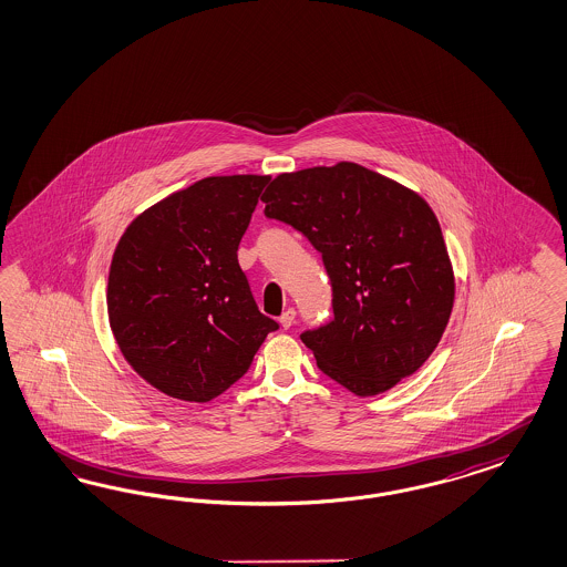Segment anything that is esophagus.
Segmentation results:
<instances>
[{
    "label": "esophagus",
    "mask_w": 567,
    "mask_h": 567,
    "mask_svg": "<svg viewBox=\"0 0 567 567\" xmlns=\"http://www.w3.org/2000/svg\"><path fill=\"white\" fill-rule=\"evenodd\" d=\"M278 322H280V327L282 329H291L295 322V310L293 308H289V310H285V312L280 313V318H278Z\"/></svg>",
    "instance_id": "1"
}]
</instances>
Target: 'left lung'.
Listing matches in <instances>:
<instances>
[{
	"mask_svg": "<svg viewBox=\"0 0 567 567\" xmlns=\"http://www.w3.org/2000/svg\"><path fill=\"white\" fill-rule=\"evenodd\" d=\"M264 214L322 254L332 320L301 334L318 369L367 398L419 371L449 327L454 268L430 203L364 165L278 174Z\"/></svg>",
	"mask_w": 567,
	"mask_h": 567,
	"instance_id": "1",
	"label": "left lung"
}]
</instances>
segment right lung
Returning <instances> with one entry per match:
<instances>
[{"instance_id":"1","label":"right lung","mask_w":567,"mask_h":567,"mask_svg":"<svg viewBox=\"0 0 567 567\" xmlns=\"http://www.w3.org/2000/svg\"><path fill=\"white\" fill-rule=\"evenodd\" d=\"M270 176H209L136 215L106 285L109 324L155 390L205 404L238 381L278 324L255 306L238 243Z\"/></svg>"}]
</instances>
